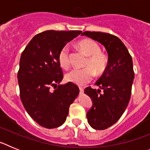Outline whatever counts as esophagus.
<instances>
[{
  "label": "esophagus",
  "mask_w": 150,
  "mask_h": 150,
  "mask_svg": "<svg viewBox=\"0 0 150 150\" xmlns=\"http://www.w3.org/2000/svg\"><path fill=\"white\" fill-rule=\"evenodd\" d=\"M79 91H80V93H83V91H84V89H83V88H82V87H79Z\"/></svg>",
  "instance_id": "esophagus-1"
}]
</instances>
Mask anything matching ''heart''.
Listing matches in <instances>:
<instances>
[{
    "mask_svg": "<svg viewBox=\"0 0 150 150\" xmlns=\"http://www.w3.org/2000/svg\"><path fill=\"white\" fill-rule=\"evenodd\" d=\"M79 48L88 58L86 62L85 68H74L66 74V79L70 83L83 86L90 82L97 74H102L107 68V59L100 52L99 45L92 40L86 39L78 43ZM59 62L64 68H68L71 65L69 59V51L67 46H64L59 52Z\"/></svg>",
    "mask_w": 150,
    "mask_h": 150,
    "instance_id": "b5f03b06",
    "label": "heart"
}]
</instances>
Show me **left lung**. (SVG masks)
Listing matches in <instances>:
<instances>
[{
	"label": "left lung",
	"mask_w": 150,
	"mask_h": 150,
	"mask_svg": "<svg viewBox=\"0 0 150 150\" xmlns=\"http://www.w3.org/2000/svg\"><path fill=\"white\" fill-rule=\"evenodd\" d=\"M81 35L101 43L108 54L107 68L95 83L100 89L87 87L84 91L92 101L86 113L88 124L95 129L104 130L120 120L128 104L134 78L132 58L116 36L95 31H85Z\"/></svg>",
	"instance_id": "8db88e82"
}]
</instances>
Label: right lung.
<instances>
[{"instance_id":"right-lung-1","label":"right lung","mask_w":150,"mask_h":150,"mask_svg":"<svg viewBox=\"0 0 150 150\" xmlns=\"http://www.w3.org/2000/svg\"><path fill=\"white\" fill-rule=\"evenodd\" d=\"M81 30H46L31 39L22 52L18 83L25 109L33 120L46 128L60 126L79 89L73 83L60 84L63 79L59 55ZM57 88L52 91L51 87Z\"/></svg>"}]
</instances>
